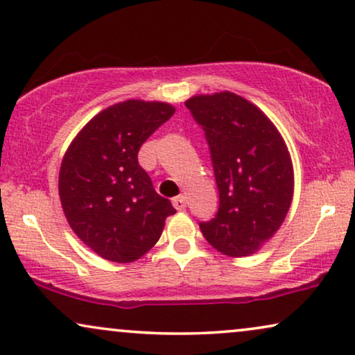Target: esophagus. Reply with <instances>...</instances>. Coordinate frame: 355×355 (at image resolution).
<instances>
[{
  "label": "esophagus",
  "instance_id": "obj_1",
  "mask_svg": "<svg viewBox=\"0 0 355 355\" xmlns=\"http://www.w3.org/2000/svg\"><path fill=\"white\" fill-rule=\"evenodd\" d=\"M172 202H173L175 209H178V211H183V209H185V207H187V198L183 196V195L173 198Z\"/></svg>",
  "mask_w": 355,
  "mask_h": 355
}]
</instances>
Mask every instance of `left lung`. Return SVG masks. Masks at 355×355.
I'll return each instance as SVG.
<instances>
[{"label": "left lung", "mask_w": 355, "mask_h": 355, "mask_svg": "<svg viewBox=\"0 0 355 355\" xmlns=\"http://www.w3.org/2000/svg\"><path fill=\"white\" fill-rule=\"evenodd\" d=\"M209 146L219 209L200 222L205 239L229 257H248L279 229L291 207L294 173L279 131L232 92L187 101Z\"/></svg>", "instance_id": "8db88e82"}]
</instances>
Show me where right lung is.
<instances>
[{"label":"right lung","instance_id":"obj_1","mask_svg":"<svg viewBox=\"0 0 355 355\" xmlns=\"http://www.w3.org/2000/svg\"><path fill=\"white\" fill-rule=\"evenodd\" d=\"M173 113L164 102L115 103L94 116L66 150L61 206L74 234L102 258L130 263L143 257L177 212L138 162L144 141Z\"/></svg>","mask_w":355,"mask_h":355}]
</instances>
